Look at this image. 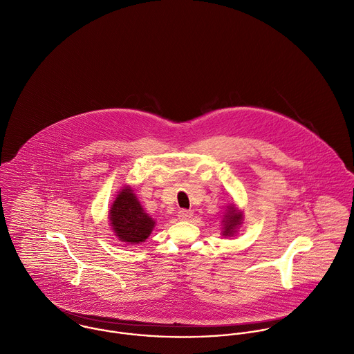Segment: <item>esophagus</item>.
Returning a JSON list of instances; mask_svg holds the SVG:
<instances>
[{
  "mask_svg": "<svg viewBox=\"0 0 354 354\" xmlns=\"http://www.w3.org/2000/svg\"><path fill=\"white\" fill-rule=\"evenodd\" d=\"M192 216H193V211L180 209V211L178 212V217H179L180 220H189V218H192Z\"/></svg>",
  "mask_w": 354,
  "mask_h": 354,
  "instance_id": "obj_1",
  "label": "esophagus"
}]
</instances>
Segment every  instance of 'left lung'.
Instances as JSON below:
<instances>
[{
  "mask_svg": "<svg viewBox=\"0 0 354 354\" xmlns=\"http://www.w3.org/2000/svg\"><path fill=\"white\" fill-rule=\"evenodd\" d=\"M227 212L223 217V235L232 236L236 232L238 225L242 223V212H238L234 204H230L227 207Z\"/></svg>",
  "mask_w": 354,
  "mask_h": 354,
  "instance_id": "obj_1",
  "label": "left lung"
}]
</instances>
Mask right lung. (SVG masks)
<instances>
[{"label":"right lung","mask_w":354,"mask_h":354,"mask_svg":"<svg viewBox=\"0 0 354 354\" xmlns=\"http://www.w3.org/2000/svg\"><path fill=\"white\" fill-rule=\"evenodd\" d=\"M109 220L115 235L130 245L141 243L151 232L156 221L143 211L134 190L130 186L122 189L113 201Z\"/></svg>","instance_id":"1"}]
</instances>
